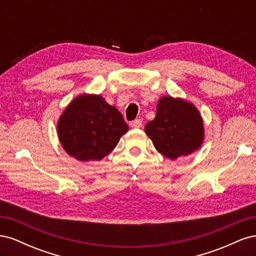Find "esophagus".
<instances>
[{
    "mask_svg": "<svg viewBox=\"0 0 256 256\" xmlns=\"http://www.w3.org/2000/svg\"><path fill=\"white\" fill-rule=\"evenodd\" d=\"M142 125H143V122H142L141 120H134L130 124V126L132 127V128H141Z\"/></svg>",
    "mask_w": 256,
    "mask_h": 256,
    "instance_id": "1",
    "label": "esophagus"
}]
</instances>
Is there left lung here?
<instances>
[{"mask_svg": "<svg viewBox=\"0 0 256 256\" xmlns=\"http://www.w3.org/2000/svg\"><path fill=\"white\" fill-rule=\"evenodd\" d=\"M145 132L154 148L171 160L198 150L205 136L198 108L187 100L172 96L158 100L156 118L146 124Z\"/></svg>", "mask_w": 256, "mask_h": 256, "instance_id": "obj_1", "label": "left lung"}]
</instances>
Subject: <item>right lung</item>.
<instances>
[{
	"label": "right lung",
	"instance_id": "1",
	"mask_svg": "<svg viewBox=\"0 0 256 256\" xmlns=\"http://www.w3.org/2000/svg\"><path fill=\"white\" fill-rule=\"evenodd\" d=\"M56 130L69 156L88 162L102 160L111 152L128 131V125L102 96L81 94L65 108Z\"/></svg>",
	"mask_w": 256,
	"mask_h": 256
}]
</instances>
